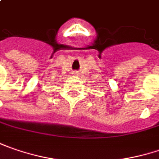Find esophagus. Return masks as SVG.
Here are the masks:
<instances>
[{"mask_svg": "<svg viewBox=\"0 0 159 159\" xmlns=\"http://www.w3.org/2000/svg\"><path fill=\"white\" fill-rule=\"evenodd\" d=\"M75 74H77V73H75Z\"/></svg>", "mask_w": 159, "mask_h": 159, "instance_id": "esophagus-1", "label": "esophagus"}]
</instances>
